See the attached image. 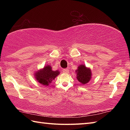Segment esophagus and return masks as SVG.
Listing matches in <instances>:
<instances>
[{
    "instance_id": "esophagus-1",
    "label": "esophagus",
    "mask_w": 130,
    "mask_h": 130,
    "mask_svg": "<svg viewBox=\"0 0 130 130\" xmlns=\"http://www.w3.org/2000/svg\"><path fill=\"white\" fill-rule=\"evenodd\" d=\"M63 73H66V74H68L69 73V69H65L63 70Z\"/></svg>"
}]
</instances>
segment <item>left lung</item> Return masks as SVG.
<instances>
[{
	"mask_svg": "<svg viewBox=\"0 0 130 130\" xmlns=\"http://www.w3.org/2000/svg\"><path fill=\"white\" fill-rule=\"evenodd\" d=\"M76 79L82 84H86L90 80L92 74L90 68H87L84 64L78 66L75 70Z\"/></svg>",
	"mask_w": 130,
	"mask_h": 130,
	"instance_id": "left-lung-1",
	"label": "left lung"
}]
</instances>
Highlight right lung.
Returning <instances> with one entry per match:
<instances>
[{"label": "right lung", "mask_w": 130, "mask_h": 130, "mask_svg": "<svg viewBox=\"0 0 130 130\" xmlns=\"http://www.w3.org/2000/svg\"><path fill=\"white\" fill-rule=\"evenodd\" d=\"M60 73L59 70H52L51 66L48 65L36 71L34 76L36 80L41 84L48 86Z\"/></svg>", "instance_id": "1"}]
</instances>
